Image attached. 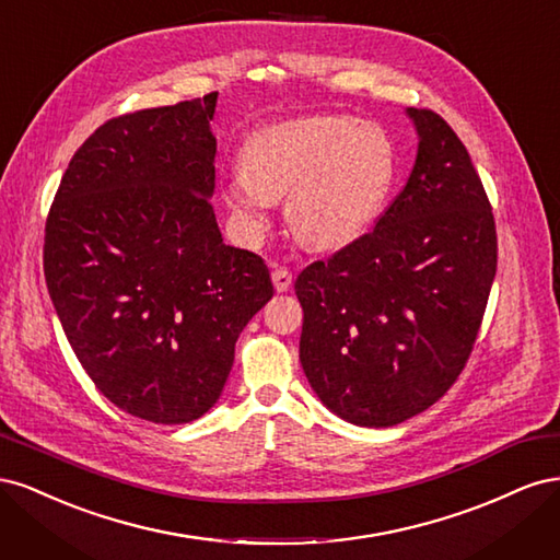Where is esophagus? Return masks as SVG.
Masks as SVG:
<instances>
[{
	"label": "esophagus",
	"instance_id": "esophagus-1",
	"mask_svg": "<svg viewBox=\"0 0 560 560\" xmlns=\"http://www.w3.org/2000/svg\"><path fill=\"white\" fill-rule=\"evenodd\" d=\"M270 280H273V287L278 292H287L292 287V273L282 266H278L273 273H270Z\"/></svg>",
	"mask_w": 560,
	"mask_h": 560
}]
</instances>
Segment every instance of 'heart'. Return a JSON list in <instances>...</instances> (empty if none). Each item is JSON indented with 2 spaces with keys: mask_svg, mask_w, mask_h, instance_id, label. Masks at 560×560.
Listing matches in <instances>:
<instances>
[{
  "mask_svg": "<svg viewBox=\"0 0 560 560\" xmlns=\"http://www.w3.org/2000/svg\"><path fill=\"white\" fill-rule=\"evenodd\" d=\"M243 161L222 186L238 226L261 235L287 196V222L313 249L343 247L374 226L399 163L383 126L338 114L266 126L245 142Z\"/></svg>",
  "mask_w": 560,
  "mask_h": 560,
  "instance_id": "1",
  "label": "heart"
}]
</instances>
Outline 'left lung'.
I'll use <instances>...</instances> for the list:
<instances>
[{"instance_id": "left-lung-1", "label": "left lung", "mask_w": 560, "mask_h": 560, "mask_svg": "<svg viewBox=\"0 0 560 560\" xmlns=\"http://www.w3.org/2000/svg\"><path fill=\"white\" fill-rule=\"evenodd\" d=\"M413 171L374 231L294 282L299 360L331 413L393 428L439 399L477 341L498 268L483 184L442 116L406 109Z\"/></svg>"}]
</instances>
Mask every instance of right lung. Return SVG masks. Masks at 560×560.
<instances>
[{
	"instance_id": "right-lung-1",
	"label": "right lung",
	"mask_w": 560,
	"mask_h": 560,
	"mask_svg": "<svg viewBox=\"0 0 560 560\" xmlns=\"http://www.w3.org/2000/svg\"><path fill=\"white\" fill-rule=\"evenodd\" d=\"M217 93L100 126L46 219L44 276L67 341L118 409L159 425L208 413L235 341L273 296L261 257L210 206Z\"/></svg>"
}]
</instances>
